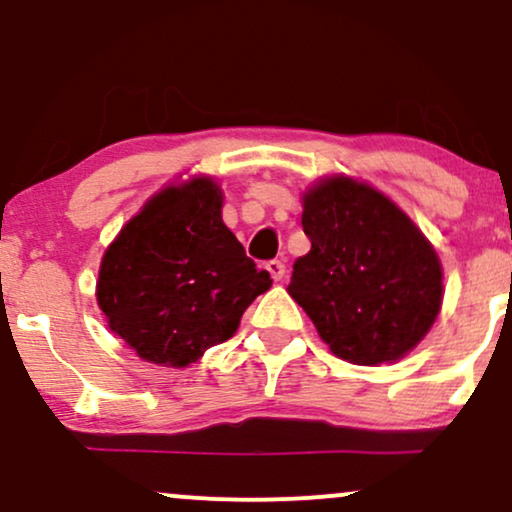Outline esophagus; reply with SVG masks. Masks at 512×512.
I'll return each instance as SVG.
<instances>
[{"mask_svg": "<svg viewBox=\"0 0 512 512\" xmlns=\"http://www.w3.org/2000/svg\"><path fill=\"white\" fill-rule=\"evenodd\" d=\"M267 269H269V274H272L274 281H284L286 279V264H284V260L267 262Z\"/></svg>", "mask_w": 512, "mask_h": 512, "instance_id": "1", "label": "esophagus"}]
</instances>
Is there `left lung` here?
I'll list each match as a JSON object with an SVG mask.
<instances>
[{
    "label": "left lung",
    "instance_id": "1",
    "mask_svg": "<svg viewBox=\"0 0 512 512\" xmlns=\"http://www.w3.org/2000/svg\"><path fill=\"white\" fill-rule=\"evenodd\" d=\"M310 252L293 264L291 298L332 354L358 366L397 361L431 330L443 274L431 243L385 195L330 178L303 199Z\"/></svg>",
    "mask_w": 512,
    "mask_h": 512
}]
</instances>
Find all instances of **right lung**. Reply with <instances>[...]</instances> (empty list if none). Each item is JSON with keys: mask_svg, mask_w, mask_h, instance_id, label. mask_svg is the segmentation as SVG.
Listing matches in <instances>:
<instances>
[{"mask_svg": "<svg viewBox=\"0 0 512 512\" xmlns=\"http://www.w3.org/2000/svg\"><path fill=\"white\" fill-rule=\"evenodd\" d=\"M209 178L166 187L105 250L96 298L110 330L144 361L182 368L238 330L272 286L221 219Z\"/></svg>", "mask_w": 512, "mask_h": 512, "instance_id": "1", "label": "right lung"}]
</instances>
